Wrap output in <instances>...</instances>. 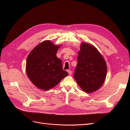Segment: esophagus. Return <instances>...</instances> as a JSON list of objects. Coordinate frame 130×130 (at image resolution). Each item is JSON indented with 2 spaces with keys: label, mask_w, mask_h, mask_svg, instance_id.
Instances as JSON below:
<instances>
[{
  "label": "esophagus",
  "mask_w": 130,
  "mask_h": 130,
  "mask_svg": "<svg viewBox=\"0 0 130 130\" xmlns=\"http://www.w3.org/2000/svg\"><path fill=\"white\" fill-rule=\"evenodd\" d=\"M68 73H69V75H72V70H68Z\"/></svg>",
  "instance_id": "obj_1"
}]
</instances>
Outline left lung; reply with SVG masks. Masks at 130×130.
<instances>
[{"label":"left lung","mask_w":130,"mask_h":130,"mask_svg":"<svg viewBox=\"0 0 130 130\" xmlns=\"http://www.w3.org/2000/svg\"><path fill=\"white\" fill-rule=\"evenodd\" d=\"M80 48L74 78L84 91L93 93L104 83L107 65L103 56L92 44L82 42Z\"/></svg>","instance_id":"obj_1"}]
</instances>
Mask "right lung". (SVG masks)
I'll use <instances>...</instances> for the list:
<instances>
[{
    "instance_id": "1",
    "label": "right lung",
    "mask_w": 130,
    "mask_h": 130,
    "mask_svg": "<svg viewBox=\"0 0 130 130\" xmlns=\"http://www.w3.org/2000/svg\"><path fill=\"white\" fill-rule=\"evenodd\" d=\"M61 46L45 40L35 46L27 56L26 73L37 88L49 90L68 75V72L62 69L61 60L56 56Z\"/></svg>"
}]
</instances>
